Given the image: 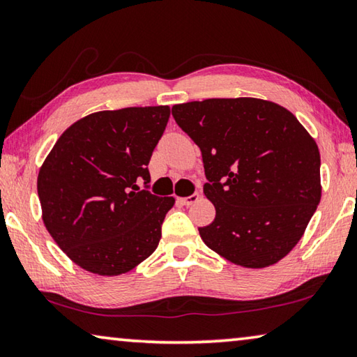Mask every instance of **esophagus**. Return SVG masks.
<instances>
[{
  "instance_id": "esophagus-1",
  "label": "esophagus",
  "mask_w": 357,
  "mask_h": 357,
  "mask_svg": "<svg viewBox=\"0 0 357 357\" xmlns=\"http://www.w3.org/2000/svg\"><path fill=\"white\" fill-rule=\"evenodd\" d=\"M198 198H200V193H192V195H189V197L179 198V202L185 204V206H189V204H193L195 202H198Z\"/></svg>"
}]
</instances>
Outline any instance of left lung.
Here are the masks:
<instances>
[{"instance_id":"1","label":"left lung","mask_w":357,"mask_h":357,"mask_svg":"<svg viewBox=\"0 0 357 357\" xmlns=\"http://www.w3.org/2000/svg\"><path fill=\"white\" fill-rule=\"evenodd\" d=\"M172 114L202 151L215 208L198 228L203 243L244 268L280 261L321 200L315 140L287 108L255 98L187 102Z\"/></svg>"}]
</instances>
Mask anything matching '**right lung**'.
Instances as JSON below:
<instances>
[{
    "instance_id": "add662e5",
    "label": "right lung",
    "mask_w": 357,
    "mask_h": 357,
    "mask_svg": "<svg viewBox=\"0 0 357 357\" xmlns=\"http://www.w3.org/2000/svg\"><path fill=\"white\" fill-rule=\"evenodd\" d=\"M170 107L91 113L63 132L42 164V220L66 255L98 275L129 273L153 253L173 197L138 187Z\"/></svg>"
}]
</instances>
